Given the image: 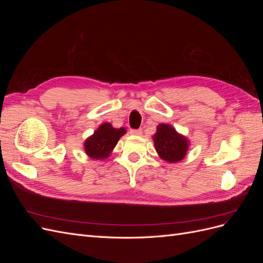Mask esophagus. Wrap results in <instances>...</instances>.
Masks as SVG:
<instances>
[{"instance_id": "34e87169", "label": "esophagus", "mask_w": 263, "mask_h": 263, "mask_svg": "<svg viewBox=\"0 0 263 263\" xmlns=\"http://www.w3.org/2000/svg\"><path fill=\"white\" fill-rule=\"evenodd\" d=\"M130 134L135 135V136H140V135L142 134V130L141 129H130Z\"/></svg>"}]
</instances>
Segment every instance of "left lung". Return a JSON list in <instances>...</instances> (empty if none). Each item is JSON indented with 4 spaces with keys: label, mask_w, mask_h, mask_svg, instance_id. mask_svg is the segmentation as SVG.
Returning <instances> with one entry per match:
<instances>
[{
    "label": "left lung",
    "mask_w": 263,
    "mask_h": 263,
    "mask_svg": "<svg viewBox=\"0 0 263 263\" xmlns=\"http://www.w3.org/2000/svg\"><path fill=\"white\" fill-rule=\"evenodd\" d=\"M154 142L159 157L171 163L181 161L189 150V140L168 124L158 125Z\"/></svg>",
    "instance_id": "8db88e82"
}]
</instances>
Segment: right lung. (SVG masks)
Listing matches in <instances>:
<instances>
[{
    "label": "right lung",
    "mask_w": 263,
    "mask_h": 263,
    "mask_svg": "<svg viewBox=\"0 0 263 263\" xmlns=\"http://www.w3.org/2000/svg\"><path fill=\"white\" fill-rule=\"evenodd\" d=\"M125 133L126 129L123 127L114 128L109 123L102 124L92 136L84 141L85 154L92 159L103 160L110 155L117 141Z\"/></svg>",
    "instance_id": "right-lung-1"
}]
</instances>
